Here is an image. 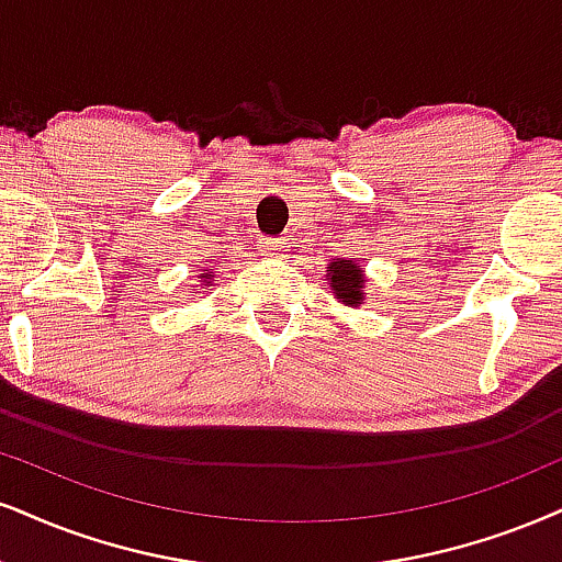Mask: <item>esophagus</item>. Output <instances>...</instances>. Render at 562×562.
I'll list each match as a JSON object with an SVG mask.
<instances>
[{
  "label": "esophagus",
  "instance_id": "esophagus-1",
  "mask_svg": "<svg viewBox=\"0 0 562 562\" xmlns=\"http://www.w3.org/2000/svg\"><path fill=\"white\" fill-rule=\"evenodd\" d=\"M258 247H260V252L266 255V258H283V252H286V241L273 239V237L260 239Z\"/></svg>",
  "mask_w": 562,
  "mask_h": 562
}]
</instances>
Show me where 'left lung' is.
<instances>
[{
    "label": "left lung",
    "mask_w": 562,
    "mask_h": 562,
    "mask_svg": "<svg viewBox=\"0 0 562 562\" xmlns=\"http://www.w3.org/2000/svg\"><path fill=\"white\" fill-rule=\"evenodd\" d=\"M325 281L330 283V294L344 307H362L367 300L364 270L355 258H334L325 270Z\"/></svg>",
    "instance_id": "8db88e82"
}]
</instances>
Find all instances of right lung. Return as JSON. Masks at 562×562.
Listing matches in <instances>:
<instances>
[{
	"label": "right lung",
	"mask_w": 562,
	"mask_h": 562,
	"mask_svg": "<svg viewBox=\"0 0 562 562\" xmlns=\"http://www.w3.org/2000/svg\"><path fill=\"white\" fill-rule=\"evenodd\" d=\"M198 286H195V292H192V294H198V289H211L213 286V281H216V279H213V270H203V273H200L198 276Z\"/></svg>",
	"instance_id": "1"
}]
</instances>
